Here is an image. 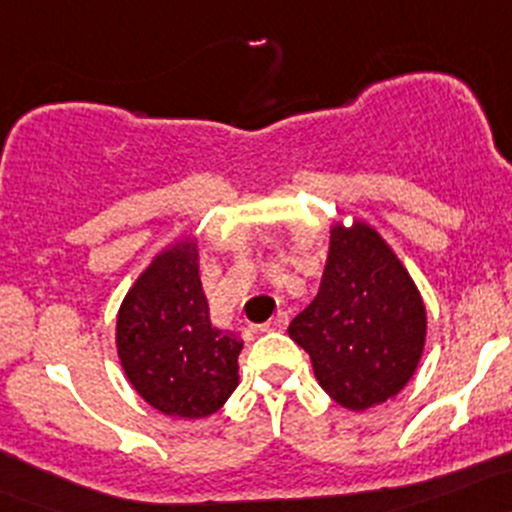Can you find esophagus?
<instances>
[{
    "instance_id": "esophagus-1",
    "label": "esophagus",
    "mask_w": 512,
    "mask_h": 512,
    "mask_svg": "<svg viewBox=\"0 0 512 512\" xmlns=\"http://www.w3.org/2000/svg\"><path fill=\"white\" fill-rule=\"evenodd\" d=\"M286 325H289V316H286V313H277L269 323L262 325V330H284Z\"/></svg>"
}]
</instances>
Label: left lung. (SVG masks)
Here are the masks:
<instances>
[{
    "instance_id": "obj_1",
    "label": "left lung",
    "mask_w": 512,
    "mask_h": 512,
    "mask_svg": "<svg viewBox=\"0 0 512 512\" xmlns=\"http://www.w3.org/2000/svg\"><path fill=\"white\" fill-rule=\"evenodd\" d=\"M425 306L413 279L364 223L335 226L328 265L311 306L289 335L311 355L335 403L364 411L408 384L425 345Z\"/></svg>"
}]
</instances>
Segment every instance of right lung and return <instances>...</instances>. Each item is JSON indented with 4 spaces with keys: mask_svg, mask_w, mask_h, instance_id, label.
<instances>
[{
    "mask_svg": "<svg viewBox=\"0 0 512 512\" xmlns=\"http://www.w3.org/2000/svg\"><path fill=\"white\" fill-rule=\"evenodd\" d=\"M194 243H179L140 274L116 320V347L140 396L167 415L206 418L238 386L243 340L213 328Z\"/></svg>",
    "mask_w": 512,
    "mask_h": 512,
    "instance_id": "1",
    "label": "right lung"
}]
</instances>
